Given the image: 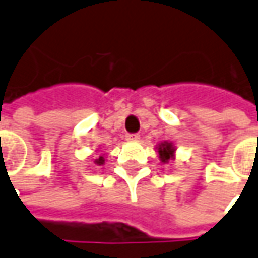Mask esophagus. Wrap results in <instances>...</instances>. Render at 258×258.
Wrapping results in <instances>:
<instances>
[{"instance_id":"1","label":"esophagus","mask_w":258,"mask_h":258,"mask_svg":"<svg viewBox=\"0 0 258 258\" xmlns=\"http://www.w3.org/2000/svg\"><path fill=\"white\" fill-rule=\"evenodd\" d=\"M126 139L127 141H139L141 139V135L139 133H127L126 135Z\"/></svg>"}]
</instances>
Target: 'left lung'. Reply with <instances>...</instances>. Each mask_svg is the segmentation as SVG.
Here are the masks:
<instances>
[{"instance_id": "obj_1", "label": "left lung", "mask_w": 258, "mask_h": 258, "mask_svg": "<svg viewBox=\"0 0 258 258\" xmlns=\"http://www.w3.org/2000/svg\"><path fill=\"white\" fill-rule=\"evenodd\" d=\"M159 155H160V159H162V162H169L172 157H173L174 153V148L172 143H162V145H159Z\"/></svg>"}]
</instances>
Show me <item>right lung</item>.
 Instances as JSON below:
<instances>
[{
  "label": "right lung",
  "instance_id": "1",
  "mask_svg": "<svg viewBox=\"0 0 258 258\" xmlns=\"http://www.w3.org/2000/svg\"><path fill=\"white\" fill-rule=\"evenodd\" d=\"M95 163H96V165H98V166H102V165H103V163H105V157L99 156V157H98V159H96V160H95Z\"/></svg>",
  "mask_w": 258,
  "mask_h": 258
}]
</instances>
